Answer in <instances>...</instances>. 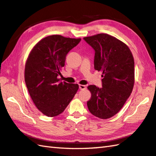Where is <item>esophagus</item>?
<instances>
[{
    "instance_id": "obj_1",
    "label": "esophagus",
    "mask_w": 156,
    "mask_h": 156,
    "mask_svg": "<svg viewBox=\"0 0 156 156\" xmlns=\"http://www.w3.org/2000/svg\"><path fill=\"white\" fill-rule=\"evenodd\" d=\"M79 89L80 90H84L86 89V86L83 85V84H79Z\"/></svg>"
}]
</instances>
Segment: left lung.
<instances>
[{"mask_svg":"<svg viewBox=\"0 0 156 156\" xmlns=\"http://www.w3.org/2000/svg\"><path fill=\"white\" fill-rule=\"evenodd\" d=\"M95 50L94 67L102 72V88L89 85L91 97L87 101L90 112L106 119L122 108L134 84V60L129 47L115 37L100 33L85 37Z\"/></svg>","mask_w":156,"mask_h":156,"instance_id":"left-lung-1","label":"left lung"}]
</instances>
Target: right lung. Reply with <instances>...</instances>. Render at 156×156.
<instances>
[{
  "label": "right lung",
  "instance_id": "1",
  "mask_svg": "<svg viewBox=\"0 0 156 156\" xmlns=\"http://www.w3.org/2000/svg\"><path fill=\"white\" fill-rule=\"evenodd\" d=\"M80 38L59 35L46 37L30 50L24 68V80L34 104L48 117L63 112L78 90V84L59 82L58 75L69 51Z\"/></svg>",
  "mask_w": 156,
  "mask_h": 156
}]
</instances>
